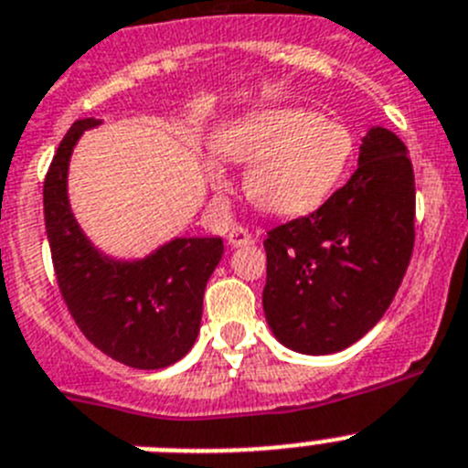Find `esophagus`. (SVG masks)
<instances>
[{
  "label": "esophagus",
  "instance_id": "esophagus-1",
  "mask_svg": "<svg viewBox=\"0 0 468 468\" xmlns=\"http://www.w3.org/2000/svg\"><path fill=\"white\" fill-rule=\"evenodd\" d=\"M250 241H253V237H250V231L243 229V227H231V229L227 231V243H229L231 248L248 246Z\"/></svg>",
  "mask_w": 468,
  "mask_h": 468
}]
</instances>
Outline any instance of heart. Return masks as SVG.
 Returning <instances> with one entry per match:
<instances>
[{"label":"heart","mask_w":468,"mask_h":468,"mask_svg":"<svg viewBox=\"0 0 468 468\" xmlns=\"http://www.w3.org/2000/svg\"><path fill=\"white\" fill-rule=\"evenodd\" d=\"M215 150L248 166L246 194L250 204L274 218H297L324 206L340 187L354 159V138L340 122L302 107H274L246 114L227 126ZM206 176L215 192L227 176L208 161Z\"/></svg>","instance_id":"1"}]
</instances>
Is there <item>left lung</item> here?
<instances>
[{
  "label": "left lung",
  "mask_w": 468,
  "mask_h": 468,
  "mask_svg": "<svg viewBox=\"0 0 468 468\" xmlns=\"http://www.w3.org/2000/svg\"><path fill=\"white\" fill-rule=\"evenodd\" d=\"M415 243V176L388 128L361 138L349 183L264 241L262 307L276 340L324 356L358 342L388 309Z\"/></svg>",
  "instance_id": "obj_1"
}]
</instances>
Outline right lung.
Listing matches in <instances>:
<instances>
[{
  "instance_id": "add662e5",
  "label": "right lung",
  "mask_w": 468,
  "mask_h": 468,
  "mask_svg": "<svg viewBox=\"0 0 468 468\" xmlns=\"http://www.w3.org/2000/svg\"><path fill=\"white\" fill-rule=\"evenodd\" d=\"M101 123L74 122L44 180L53 270L69 314L102 354L128 367L159 370L197 342L206 283L225 246L220 237H176L144 258L102 253L74 218L68 194L74 147Z\"/></svg>"
}]
</instances>
